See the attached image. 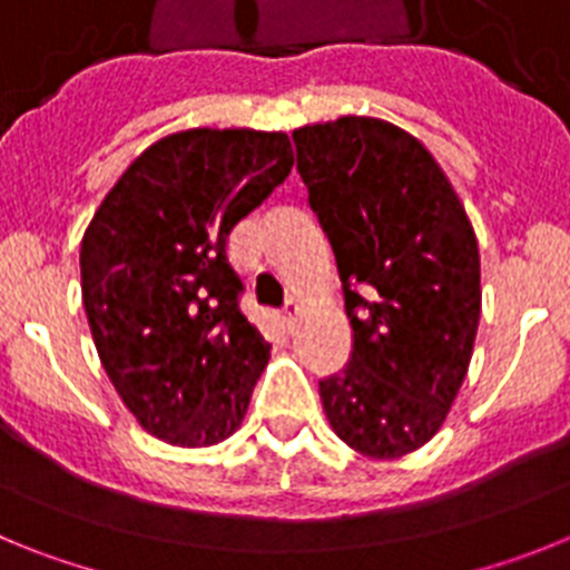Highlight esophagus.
<instances>
[{"label": "esophagus", "mask_w": 570, "mask_h": 570, "mask_svg": "<svg viewBox=\"0 0 570 570\" xmlns=\"http://www.w3.org/2000/svg\"><path fill=\"white\" fill-rule=\"evenodd\" d=\"M296 314H299V302L288 299V305H285V311H282V325H285V328H294Z\"/></svg>", "instance_id": "esophagus-1"}]
</instances>
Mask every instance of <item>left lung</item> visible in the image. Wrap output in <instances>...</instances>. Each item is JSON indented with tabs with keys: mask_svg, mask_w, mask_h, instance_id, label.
I'll return each instance as SVG.
<instances>
[{
	"mask_svg": "<svg viewBox=\"0 0 570 570\" xmlns=\"http://www.w3.org/2000/svg\"><path fill=\"white\" fill-rule=\"evenodd\" d=\"M296 170L340 268L354 354L320 382L334 434L371 460L425 445L480 328V245L454 185L407 130L340 116L294 130Z\"/></svg>",
	"mask_w": 570,
	"mask_h": 570,
	"instance_id": "left-lung-1",
	"label": "left lung"
}]
</instances>
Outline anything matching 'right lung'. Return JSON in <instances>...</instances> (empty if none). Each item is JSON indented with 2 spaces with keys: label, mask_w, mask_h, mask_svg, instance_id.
<instances>
[{
  "label": "right lung",
  "mask_w": 570,
  "mask_h": 570,
  "mask_svg": "<svg viewBox=\"0 0 570 570\" xmlns=\"http://www.w3.org/2000/svg\"><path fill=\"white\" fill-rule=\"evenodd\" d=\"M291 168L282 130H179L136 156L85 228L90 334L156 440L208 448L245 420L271 345L239 311L225 245Z\"/></svg>",
  "instance_id": "right-lung-1"
}]
</instances>
